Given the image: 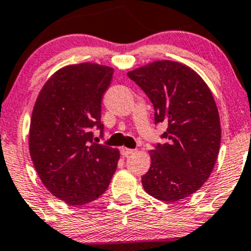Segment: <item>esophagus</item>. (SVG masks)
I'll list each match as a JSON object with an SVG mask.
<instances>
[{"label": "esophagus", "instance_id": "obj_1", "mask_svg": "<svg viewBox=\"0 0 251 251\" xmlns=\"http://www.w3.org/2000/svg\"><path fill=\"white\" fill-rule=\"evenodd\" d=\"M120 151H121V154L124 155V156H130V155L133 154L134 150H133V149H128V148L123 147V148H121V149H120Z\"/></svg>", "mask_w": 251, "mask_h": 251}]
</instances>
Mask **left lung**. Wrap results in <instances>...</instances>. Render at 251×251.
<instances>
[{
  "label": "left lung",
  "instance_id": "8db88e82",
  "mask_svg": "<svg viewBox=\"0 0 251 251\" xmlns=\"http://www.w3.org/2000/svg\"><path fill=\"white\" fill-rule=\"evenodd\" d=\"M127 75L151 101L155 123L168 124L162 134L167 142L149 152L143 188L160 201L185 199L209 178L220 149V118L212 91L192 68L170 60L148 63Z\"/></svg>",
  "mask_w": 251,
  "mask_h": 251
}]
</instances>
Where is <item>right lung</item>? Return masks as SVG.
Instances as JSON below:
<instances>
[{
    "label": "right lung",
    "instance_id": "add662e5",
    "mask_svg": "<svg viewBox=\"0 0 251 251\" xmlns=\"http://www.w3.org/2000/svg\"><path fill=\"white\" fill-rule=\"evenodd\" d=\"M112 67L83 62L60 68L39 91L32 110L28 149L43 185L71 205L92 202L107 190L117 170V148L92 141L101 123L102 96Z\"/></svg>",
    "mask_w": 251,
    "mask_h": 251
}]
</instances>
